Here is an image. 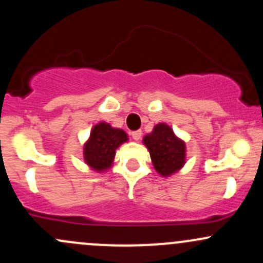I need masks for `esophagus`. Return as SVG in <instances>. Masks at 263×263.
<instances>
[{
  "label": "esophagus",
  "instance_id": "34e87169",
  "mask_svg": "<svg viewBox=\"0 0 263 263\" xmlns=\"http://www.w3.org/2000/svg\"><path fill=\"white\" fill-rule=\"evenodd\" d=\"M131 136L135 141H138L141 138V136H142V131H141V129H137V131L131 132Z\"/></svg>",
  "mask_w": 263,
  "mask_h": 263
}]
</instances>
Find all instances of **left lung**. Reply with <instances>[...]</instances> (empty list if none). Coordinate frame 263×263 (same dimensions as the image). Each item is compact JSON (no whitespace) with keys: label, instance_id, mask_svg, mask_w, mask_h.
<instances>
[{"label":"left lung","instance_id":"8db88e82","mask_svg":"<svg viewBox=\"0 0 263 263\" xmlns=\"http://www.w3.org/2000/svg\"><path fill=\"white\" fill-rule=\"evenodd\" d=\"M143 143L148 148L155 170L161 176L175 174L184 164V142L176 137L170 126L156 125L152 134L143 138Z\"/></svg>","mask_w":263,"mask_h":263}]
</instances>
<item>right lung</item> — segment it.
I'll list each match as a JSON object with an SVG mask.
<instances>
[{"label": "right lung", "mask_w": 263, "mask_h": 263, "mask_svg": "<svg viewBox=\"0 0 263 263\" xmlns=\"http://www.w3.org/2000/svg\"><path fill=\"white\" fill-rule=\"evenodd\" d=\"M126 141L125 131L114 128L108 123H99L92 128L89 140L85 145L83 156L86 163L96 171H105L112 164L117 147Z\"/></svg>", "instance_id": "1"}]
</instances>
